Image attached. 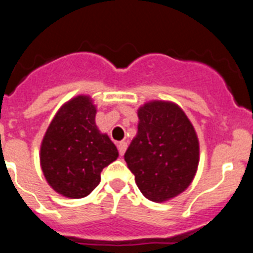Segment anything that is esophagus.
<instances>
[{
	"instance_id": "obj_1",
	"label": "esophagus",
	"mask_w": 253,
	"mask_h": 253,
	"mask_svg": "<svg viewBox=\"0 0 253 253\" xmlns=\"http://www.w3.org/2000/svg\"><path fill=\"white\" fill-rule=\"evenodd\" d=\"M126 147H128V144H126V142H120V143H118V151H119L120 156H124L125 151H126Z\"/></svg>"
}]
</instances>
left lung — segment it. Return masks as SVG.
Returning <instances> with one entry per match:
<instances>
[{
    "instance_id": "1",
    "label": "left lung",
    "mask_w": 253,
    "mask_h": 253,
    "mask_svg": "<svg viewBox=\"0 0 253 253\" xmlns=\"http://www.w3.org/2000/svg\"><path fill=\"white\" fill-rule=\"evenodd\" d=\"M138 133L124 154L140 193L152 202L175 198L190 185L199 163L193 124L171 102H148L138 110Z\"/></svg>"
}]
</instances>
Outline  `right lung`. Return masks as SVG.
<instances>
[{
	"instance_id": "1",
	"label": "right lung",
	"mask_w": 253,
	"mask_h": 253,
	"mask_svg": "<svg viewBox=\"0 0 253 253\" xmlns=\"http://www.w3.org/2000/svg\"><path fill=\"white\" fill-rule=\"evenodd\" d=\"M96 107L77 96L60 107L40 148V163L57 193L81 199L100 184L101 171L118 158L115 144L95 124Z\"/></svg>"
}]
</instances>
